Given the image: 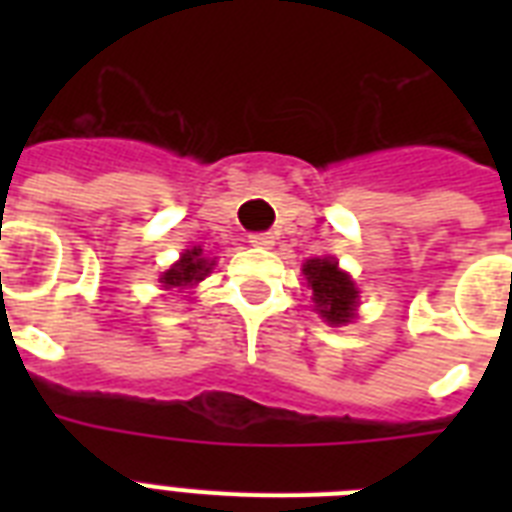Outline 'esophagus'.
Instances as JSON below:
<instances>
[{
    "mask_svg": "<svg viewBox=\"0 0 512 512\" xmlns=\"http://www.w3.org/2000/svg\"><path fill=\"white\" fill-rule=\"evenodd\" d=\"M249 244H252V247H260V249H271L273 236L271 233H252V236H249Z\"/></svg>",
    "mask_w": 512,
    "mask_h": 512,
    "instance_id": "1",
    "label": "esophagus"
}]
</instances>
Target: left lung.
<instances>
[{
  "label": "left lung",
  "instance_id": "8db88e82",
  "mask_svg": "<svg viewBox=\"0 0 512 512\" xmlns=\"http://www.w3.org/2000/svg\"><path fill=\"white\" fill-rule=\"evenodd\" d=\"M303 273L308 287L313 289V303L321 319L332 327H342L356 319L358 289L348 273L340 271L335 257H313L303 265Z\"/></svg>",
  "mask_w": 512,
  "mask_h": 512
}]
</instances>
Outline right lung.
<instances>
[{"instance_id":"right-lung-1","label":"right lung","mask_w":512,"mask_h":512,"mask_svg":"<svg viewBox=\"0 0 512 512\" xmlns=\"http://www.w3.org/2000/svg\"><path fill=\"white\" fill-rule=\"evenodd\" d=\"M212 268H215V260L204 257V249L201 247H193L185 249L180 260L175 265H170L159 281H162L164 289H191L199 281H204V276L212 273Z\"/></svg>"}]
</instances>
